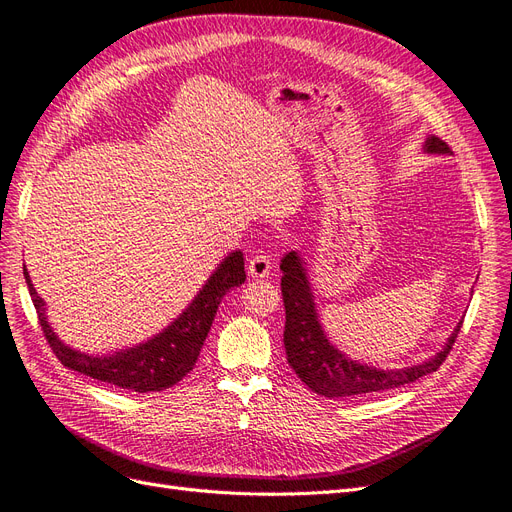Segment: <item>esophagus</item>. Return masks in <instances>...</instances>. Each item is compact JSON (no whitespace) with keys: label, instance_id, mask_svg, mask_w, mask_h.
Instances as JSON below:
<instances>
[{"label":"esophagus","instance_id":"1","mask_svg":"<svg viewBox=\"0 0 512 512\" xmlns=\"http://www.w3.org/2000/svg\"><path fill=\"white\" fill-rule=\"evenodd\" d=\"M272 270V259L266 253H255L249 259V274L253 278H266Z\"/></svg>","mask_w":512,"mask_h":512}]
</instances>
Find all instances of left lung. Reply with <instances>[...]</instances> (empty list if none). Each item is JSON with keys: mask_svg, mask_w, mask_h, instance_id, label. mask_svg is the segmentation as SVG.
Listing matches in <instances>:
<instances>
[{"mask_svg": "<svg viewBox=\"0 0 512 512\" xmlns=\"http://www.w3.org/2000/svg\"><path fill=\"white\" fill-rule=\"evenodd\" d=\"M427 153L449 155L453 153L449 144L430 136L425 140ZM283 278H280V291H283L285 302V351L289 366L302 378L312 391L325 395V398H346V395H361L372 391H385L402 387L406 383H415L417 378L436 372L442 361L451 353L459 327L453 329V334L447 346L432 359L423 361L419 366L404 368V370H376L372 366L357 364L346 355H342L336 346L329 344L325 338L321 323L317 319L315 302H312L310 285L306 278V270L302 266L300 255L291 251L283 257L280 263Z\"/></svg>", "mask_w": 512, "mask_h": 512, "instance_id": "obj_1", "label": "left lung"}]
</instances>
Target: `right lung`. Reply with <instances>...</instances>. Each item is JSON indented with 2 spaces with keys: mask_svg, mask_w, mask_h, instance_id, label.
Segmentation results:
<instances>
[{
  "mask_svg": "<svg viewBox=\"0 0 512 512\" xmlns=\"http://www.w3.org/2000/svg\"><path fill=\"white\" fill-rule=\"evenodd\" d=\"M31 300L38 310V321L44 332L46 342L51 344L53 353L65 368L80 372L85 376L97 378L102 383H110L114 387L129 389V391H163L193 370L197 355L202 351V344L210 332V325L217 315V308L223 300V295L240 287L246 280L244 272V257L240 251L227 255L221 266L214 270L208 278V283L197 293V298L191 306L180 315L168 329L151 338L144 344L125 349L108 357H91L78 353L70 346H65L48 325L44 317V302L38 298V293L31 285L29 274L23 268Z\"/></svg>",
  "mask_w": 512,
  "mask_h": 512,
  "instance_id": "add662e5",
  "label": "right lung"
}]
</instances>
